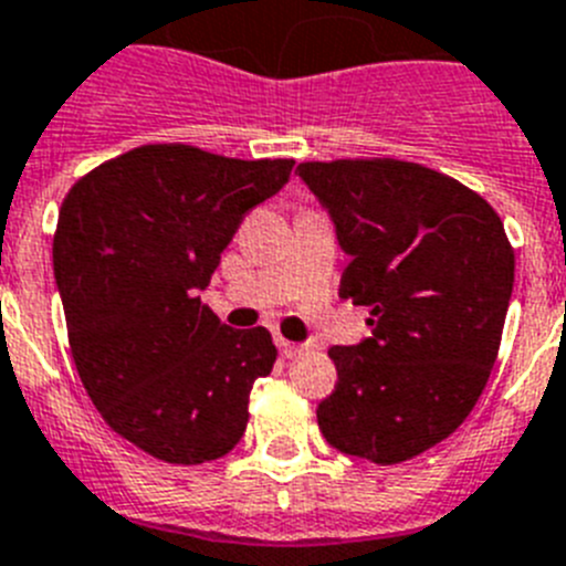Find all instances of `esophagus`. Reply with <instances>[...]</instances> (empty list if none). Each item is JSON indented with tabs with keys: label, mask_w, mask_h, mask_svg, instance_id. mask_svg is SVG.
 Returning <instances> with one entry per match:
<instances>
[{
	"label": "esophagus",
	"mask_w": 566,
	"mask_h": 566,
	"mask_svg": "<svg viewBox=\"0 0 566 566\" xmlns=\"http://www.w3.org/2000/svg\"><path fill=\"white\" fill-rule=\"evenodd\" d=\"M276 344H279V353H282L284 358H296L298 353H302V344H293L287 342V338H276Z\"/></svg>",
	"instance_id": "obj_1"
}]
</instances>
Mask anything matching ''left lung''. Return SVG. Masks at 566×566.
<instances>
[{
  "mask_svg": "<svg viewBox=\"0 0 566 566\" xmlns=\"http://www.w3.org/2000/svg\"><path fill=\"white\" fill-rule=\"evenodd\" d=\"M331 210L338 296L370 307V338L331 347L336 390L318 405L327 444L399 464L453 436L488 387L513 296L501 216L453 176L405 159L302 161Z\"/></svg>",
  "mask_w": 566,
  "mask_h": 566,
  "instance_id": "left-lung-1",
  "label": "left lung"
}]
</instances>
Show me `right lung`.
<instances>
[{
	"label": "right lung",
	"mask_w": 566,
	"mask_h": 566,
	"mask_svg": "<svg viewBox=\"0 0 566 566\" xmlns=\"http://www.w3.org/2000/svg\"><path fill=\"white\" fill-rule=\"evenodd\" d=\"M290 170L293 159L142 145L93 167L59 208L53 273L78 378L107 427L154 459L205 464L244 436L276 344L219 322L199 290Z\"/></svg>",
	"instance_id": "right-lung-1"
}]
</instances>
